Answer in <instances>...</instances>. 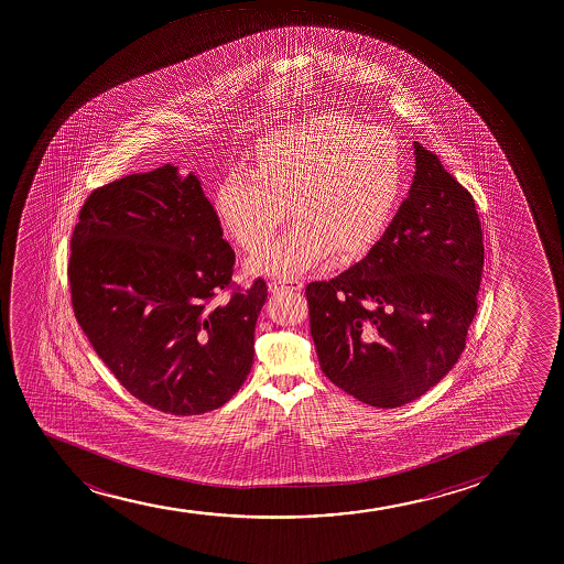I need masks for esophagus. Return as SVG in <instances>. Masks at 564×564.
Masks as SVG:
<instances>
[{
    "label": "esophagus",
    "instance_id": "1",
    "mask_svg": "<svg viewBox=\"0 0 564 564\" xmlns=\"http://www.w3.org/2000/svg\"><path fill=\"white\" fill-rule=\"evenodd\" d=\"M302 286H304V283H302V279H273L272 283H270V291H302Z\"/></svg>",
    "mask_w": 564,
    "mask_h": 564
}]
</instances>
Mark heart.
I'll list each match as a JSON object with an SVG mask.
<instances>
[{"mask_svg":"<svg viewBox=\"0 0 564 564\" xmlns=\"http://www.w3.org/2000/svg\"><path fill=\"white\" fill-rule=\"evenodd\" d=\"M405 150L392 133L341 112L279 127L260 140L253 171L228 172L217 187L223 225L254 251L285 219L294 223L249 262V270L297 275L332 249L358 253L392 221L405 189Z\"/></svg>","mask_w":564,"mask_h":564,"instance_id":"b5f03b06","label":"heart"}]
</instances>
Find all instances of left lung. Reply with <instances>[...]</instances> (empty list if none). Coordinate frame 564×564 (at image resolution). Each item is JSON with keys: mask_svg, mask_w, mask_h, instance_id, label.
<instances>
[{"mask_svg": "<svg viewBox=\"0 0 564 564\" xmlns=\"http://www.w3.org/2000/svg\"><path fill=\"white\" fill-rule=\"evenodd\" d=\"M411 191L368 254L305 286L323 373L366 405L422 398L456 366L476 315L484 238L473 195L414 142Z\"/></svg>", "mask_w": 564, "mask_h": 564, "instance_id": "8db88e82", "label": "left lung"}]
</instances>
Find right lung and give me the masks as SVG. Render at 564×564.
<instances>
[{
    "label": "right lung",
    "instance_id": "add662e5",
    "mask_svg": "<svg viewBox=\"0 0 564 564\" xmlns=\"http://www.w3.org/2000/svg\"><path fill=\"white\" fill-rule=\"evenodd\" d=\"M235 249L195 174L159 166L86 198L70 238L76 321L121 387L176 416L225 405L251 371L264 279L232 283Z\"/></svg>",
    "mask_w": 564,
    "mask_h": 564
}]
</instances>
